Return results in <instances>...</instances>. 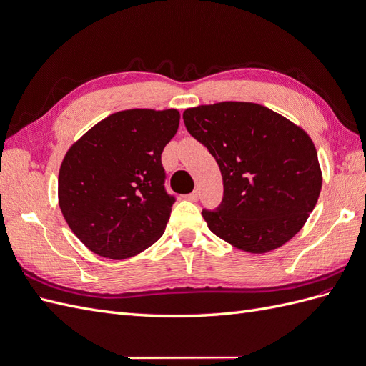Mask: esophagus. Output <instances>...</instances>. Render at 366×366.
Listing matches in <instances>:
<instances>
[{
	"mask_svg": "<svg viewBox=\"0 0 366 366\" xmlns=\"http://www.w3.org/2000/svg\"><path fill=\"white\" fill-rule=\"evenodd\" d=\"M198 195H200V194H198V191H194V192H191L189 195H187L186 198H187V200H189V202H197V200H198Z\"/></svg>",
	"mask_w": 366,
	"mask_h": 366,
	"instance_id": "34e87169",
	"label": "esophagus"
}]
</instances>
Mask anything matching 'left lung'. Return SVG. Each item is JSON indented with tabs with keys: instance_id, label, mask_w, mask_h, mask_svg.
<instances>
[{
	"instance_id": "8db88e82",
	"label": "left lung",
	"mask_w": 366,
	"mask_h": 366,
	"mask_svg": "<svg viewBox=\"0 0 366 366\" xmlns=\"http://www.w3.org/2000/svg\"><path fill=\"white\" fill-rule=\"evenodd\" d=\"M183 120L223 177L221 204L202 212L210 232L250 253L270 252L292 239L322 187L317 152L307 132L252 102L187 108Z\"/></svg>"
}]
</instances>
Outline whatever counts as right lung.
<instances>
[{
	"mask_svg": "<svg viewBox=\"0 0 366 366\" xmlns=\"http://www.w3.org/2000/svg\"><path fill=\"white\" fill-rule=\"evenodd\" d=\"M179 122L177 109H125L99 122L65 154L59 206L92 252L125 259L163 235L175 197L166 192L162 152Z\"/></svg>",
	"mask_w": 366,
	"mask_h": 366,
	"instance_id": "obj_1",
	"label": "right lung"
}]
</instances>
